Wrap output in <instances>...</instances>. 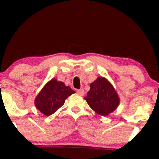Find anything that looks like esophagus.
Here are the masks:
<instances>
[{"instance_id": "obj_1", "label": "esophagus", "mask_w": 159, "mask_h": 159, "mask_svg": "<svg viewBox=\"0 0 159 159\" xmlns=\"http://www.w3.org/2000/svg\"><path fill=\"white\" fill-rule=\"evenodd\" d=\"M77 93H78V95H80V96H84V90L83 89H80V90H78Z\"/></svg>"}]
</instances>
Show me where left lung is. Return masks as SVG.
I'll use <instances>...</instances> for the list:
<instances>
[{
  "instance_id": "left-lung-1",
  "label": "left lung",
  "mask_w": 159,
  "mask_h": 159,
  "mask_svg": "<svg viewBox=\"0 0 159 159\" xmlns=\"http://www.w3.org/2000/svg\"><path fill=\"white\" fill-rule=\"evenodd\" d=\"M90 87V90L84 99L97 114L107 116L119 105L120 99L116 91L105 78H97Z\"/></svg>"
}]
</instances>
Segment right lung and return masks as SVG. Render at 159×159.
<instances>
[{
	"instance_id": "1",
	"label": "right lung",
	"mask_w": 159,
	"mask_h": 159,
	"mask_svg": "<svg viewBox=\"0 0 159 159\" xmlns=\"http://www.w3.org/2000/svg\"><path fill=\"white\" fill-rule=\"evenodd\" d=\"M75 93L69 86H65L63 82L52 79L36 96V107L43 114L50 116L63 106L66 98Z\"/></svg>"
}]
</instances>
